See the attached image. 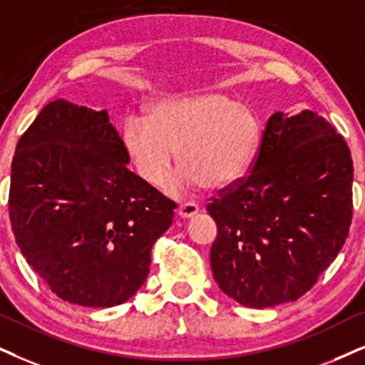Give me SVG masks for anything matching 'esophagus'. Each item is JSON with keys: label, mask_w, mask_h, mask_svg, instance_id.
Returning a JSON list of instances; mask_svg holds the SVG:
<instances>
[{"label": "esophagus", "mask_w": 365, "mask_h": 365, "mask_svg": "<svg viewBox=\"0 0 365 365\" xmlns=\"http://www.w3.org/2000/svg\"><path fill=\"white\" fill-rule=\"evenodd\" d=\"M198 210H200V207L197 204H193V202H185V204L178 207V215L183 217V219H188V217H193L195 214H198Z\"/></svg>", "instance_id": "34e87169"}]
</instances>
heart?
<instances>
[{
  "label": "heart",
  "mask_w": 365,
  "mask_h": 365,
  "mask_svg": "<svg viewBox=\"0 0 365 365\" xmlns=\"http://www.w3.org/2000/svg\"><path fill=\"white\" fill-rule=\"evenodd\" d=\"M123 145L143 182L163 187L178 161L182 175L170 188L202 185L224 190L246 177L259 155L262 123L252 109L217 92L163 101L148 119L131 116L123 128Z\"/></svg>",
  "instance_id": "b5f03b06"
}]
</instances>
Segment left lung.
<instances>
[{
	"label": "left lung",
	"mask_w": 365,
	"mask_h": 365,
	"mask_svg": "<svg viewBox=\"0 0 365 365\" xmlns=\"http://www.w3.org/2000/svg\"><path fill=\"white\" fill-rule=\"evenodd\" d=\"M354 165L344 136L313 110L274 113L251 173L210 197V266L249 308L297 302L349 236Z\"/></svg>",
	"instance_id": "left-lung-1"
}]
</instances>
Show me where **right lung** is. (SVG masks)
<instances>
[{"label": "right lung", "mask_w": 365, "mask_h": 365, "mask_svg": "<svg viewBox=\"0 0 365 365\" xmlns=\"http://www.w3.org/2000/svg\"><path fill=\"white\" fill-rule=\"evenodd\" d=\"M108 110L48 103L23 133L8 207L21 255L52 293L91 308L121 305L150 273L173 200L129 172Z\"/></svg>", "instance_id": "right-lung-1"}]
</instances>
